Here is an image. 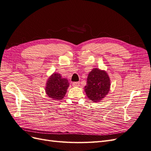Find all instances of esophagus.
Listing matches in <instances>:
<instances>
[{
    "label": "esophagus",
    "instance_id": "34e87169",
    "mask_svg": "<svg viewBox=\"0 0 151 151\" xmlns=\"http://www.w3.org/2000/svg\"><path fill=\"white\" fill-rule=\"evenodd\" d=\"M72 86L74 87H79L80 86V83L79 82H74L72 83Z\"/></svg>",
    "mask_w": 151,
    "mask_h": 151
}]
</instances>
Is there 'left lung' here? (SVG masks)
I'll list each match as a JSON object with an SVG mask.
<instances>
[{
  "label": "left lung",
  "mask_w": 151,
  "mask_h": 151,
  "mask_svg": "<svg viewBox=\"0 0 151 151\" xmlns=\"http://www.w3.org/2000/svg\"><path fill=\"white\" fill-rule=\"evenodd\" d=\"M110 88V80L106 72L94 68L89 72L85 92L93 101L98 102L106 96Z\"/></svg>",
  "instance_id": "8db88e82"
}]
</instances>
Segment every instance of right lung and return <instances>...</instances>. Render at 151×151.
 <instances>
[{
  "instance_id": "obj_1",
  "label": "right lung",
  "mask_w": 151,
  "mask_h": 151,
  "mask_svg": "<svg viewBox=\"0 0 151 151\" xmlns=\"http://www.w3.org/2000/svg\"><path fill=\"white\" fill-rule=\"evenodd\" d=\"M68 86L69 83L67 79H63L60 74L54 73L49 77L45 90L48 97L54 100H61L65 96Z\"/></svg>"
}]
</instances>
